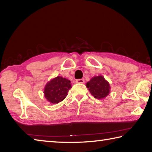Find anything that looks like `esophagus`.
I'll return each mask as SVG.
<instances>
[{
    "instance_id": "34e87169",
    "label": "esophagus",
    "mask_w": 152,
    "mask_h": 152,
    "mask_svg": "<svg viewBox=\"0 0 152 152\" xmlns=\"http://www.w3.org/2000/svg\"><path fill=\"white\" fill-rule=\"evenodd\" d=\"M76 83H80L84 84V79H78L76 80Z\"/></svg>"
}]
</instances>
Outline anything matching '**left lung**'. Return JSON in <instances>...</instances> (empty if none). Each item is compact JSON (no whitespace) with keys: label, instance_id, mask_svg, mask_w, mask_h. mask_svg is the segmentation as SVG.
<instances>
[{"label":"left lung","instance_id":"obj_1","mask_svg":"<svg viewBox=\"0 0 152 152\" xmlns=\"http://www.w3.org/2000/svg\"><path fill=\"white\" fill-rule=\"evenodd\" d=\"M86 86L95 99H103L110 93V86L102 76H94L87 82Z\"/></svg>","mask_w":152,"mask_h":152}]
</instances>
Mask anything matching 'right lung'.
<instances>
[{"mask_svg": "<svg viewBox=\"0 0 152 152\" xmlns=\"http://www.w3.org/2000/svg\"><path fill=\"white\" fill-rule=\"evenodd\" d=\"M71 88L70 80L61 76H57L45 84L43 93L46 100L50 103L58 104L67 96Z\"/></svg>", "mask_w": 152, "mask_h": 152, "instance_id": "1", "label": "right lung"}]
</instances>
